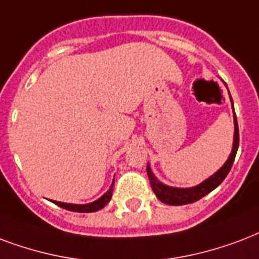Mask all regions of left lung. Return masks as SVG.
Here are the masks:
<instances>
[{
	"mask_svg": "<svg viewBox=\"0 0 259 259\" xmlns=\"http://www.w3.org/2000/svg\"><path fill=\"white\" fill-rule=\"evenodd\" d=\"M231 98V95H230ZM231 104H232V111H234V144H232V151L227 161L223 164L220 169H217L216 172L210 175L208 179H205L204 182L193 187H172L167 186L164 183H161L157 178L153 175L151 169V165H147V174L151 182L152 190L156 194V197L167 205H186L193 204L195 201L201 200L202 197L209 194L210 191L214 190L220 183L226 179V177L230 172L231 167L234 164L235 156L238 152L239 147V129H238V121H236V114L234 110V103H232V98H231Z\"/></svg>",
	"mask_w": 259,
	"mask_h": 259,
	"instance_id": "8db88e82",
	"label": "left lung"
}]
</instances>
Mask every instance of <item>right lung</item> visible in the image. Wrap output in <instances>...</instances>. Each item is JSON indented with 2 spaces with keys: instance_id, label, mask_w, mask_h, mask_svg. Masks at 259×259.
Returning <instances> with one entry per match:
<instances>
[{
  "instance_id": "1",
  "label": "right lung",
  "mask_w": 259,
  "mask_h": 259,
  "mask_svg": "<svg viewBox=\"0 0 259 259\" xmlns=\"http://www.w3.org/2000/svg\"><path fill=\"white\" fill-rule=\"evenodd\" d=\"M112 187H114V182L111 183V186L108 189L106 193H104L100 198H98L94 202H90V204H66V202H59V201H53L55 205H58L61 208L68 209V210H72V212H78V213H91V212H96L99 209L104 208L106 205L110 202L112 197Z\"/></svg>"
}]
</instances>
